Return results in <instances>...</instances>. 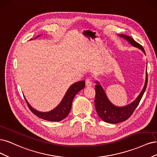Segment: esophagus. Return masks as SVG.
<instances>
[{"mask_svg":"<svg viewBox=\"0 0 157 157\" xmlns=\"http://www.w3.org/2000/svg\"><path fill=\"white\" fill-rule=\"evenodd\" d=\"M85 85H86V87H87L92 86L93 83H92V82H91V80H90V79L87 78L85 80Z\"/></svg>","mask_w":157,"mask_h":157,"instance_id":"34e87169","label":"esophagus"}]
</instances>
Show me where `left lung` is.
<instances>
[{"label":"left lung","mask_w":157,"mask_h":157,"mask_svg":"<svg viewBox=\"0 0 157 157\" xmlns=\"http://www.w3.org/2000/svg\"><path fill=\"white\" fill-rule=\"evenodd\" d=\"M118 36L126 40L132 46L141 50L145 55V50L143 47L138 42H136L133 38L126 34H118ZM95 83H97V85H95L96 95L94 100V105L98 116L104 122L112 124H116L121 123L123 121L128 119L130 117V115L134 112L135 109L137 108V106L138 105L140 100L145 93L147 85V73L146 72L144 86L142 90H141V91L138 96V97L132 102L124 106H117L112 104L108 99L104 89L100 85V82H98V81H95Z\"/></svg>","instance_id":"8db88e82"}]
</instances>
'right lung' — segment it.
Listing matches in <instances>:
<instances>
[{
	"instance_id": "right-lung-1",
	"label": "right lung",
	"mask_w": 157,
	"mask_h": 157,
	"mask_svg": "<svg viewBox=\"0 0 157 157\" xmlns=\"http://www.w3.org/2000/svg\"><path fill=\"white\" fill-rule=\"evenodd\" d=\"M40 36V35L35 38L39 37ZM85 83L84 81H80V82L73 83L66 92L61 102L59 103L57 107L47 112H39V111L34 109L28 102L27 99L25 98V99L26 100L29 109L37 117L49 121H55H55H60L67 117L70 110H71L72 101L74 97L79 91L85 87Z\"/></svg>"
}]
</instances>
